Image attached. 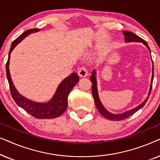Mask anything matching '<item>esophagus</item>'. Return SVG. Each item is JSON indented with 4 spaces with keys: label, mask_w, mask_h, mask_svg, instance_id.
<instances>
[{
    "label": "esophagus",
    "mask_w": 160,
    "mask_h": 160,
    "mask_svg": "<svg viewBox=\"0 0 160 160\" xmlns=\"http://www.w3.org/2000/svg\"><path fill=\"white\" fill-rule=\"evenodd\" d=\"M87 73H88V72H87V70L86 68L84 67L80 68L78 71V74L80 77H85V76H87Z\"/></svg>",
    "instance_id": "esophagus-1"
}]
</instances>
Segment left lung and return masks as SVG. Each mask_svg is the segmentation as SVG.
<instances>
[{
    "label": "left lung",
    "instance_id": "left-lung-1",
    "mask_svg": "<svg viewBox=\"0 0 160 160\" xmlns=\"http://www.w3.org/2000/svg\"><path fill=\"white\" fill-rule=\"evenodd\" d=\"M122 32H123V34L124 36V41H125L126 43H129V42L142 43L143 45H145L146 47H147V49H148V51H149L150 54H151L149 47H148V43H146V41L143 40L141 38H140L139 36H138L137 35H135V33H133V32H129V31H126V30H123ZM152 63H153V61H152ZM96 74H97V73H96V71L95 70H93L92 72V75L90 76V80H91L92 83V93L94 100H95L96 108H98V110L100 112V114H101L102 117H104L105 118H106V119H109V120H112V121H120V120L125 119H127V118H128L129 117H130L131 115L134 114L135 112H137L139 109H141L142 107H143L144 105L146 104V101H147L148 99V97H149V95L151 94V91H152V82H153V78H154V65L152 66V81H151L150 88H149V92H148V97L146 98V100H144L143 102H141V104L135 107V108L130 109V110L127 111H125V112H123L122 113H113L111 112H109V111L103 106V105L102 104V102L100 100L99 95H98V87H97L98 83H97V78H96Z\"/></svg>",
    "mask_w": 160,
    "mask_h": 160
}]
</instances>
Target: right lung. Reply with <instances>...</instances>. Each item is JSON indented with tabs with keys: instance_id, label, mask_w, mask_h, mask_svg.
Wrapping results in <instances>:
<instances>
[{
	"instance_id": "1",
	"label": "right lung",
	"mask_w": 160,
	"mask_h": 160,
	"mask_svg": "<svg viewBox=\"0 0 160 160\" xmlns=\"http://www.w3.org/2000/svg\"><path fill=\"white\" fill-rule=\"evenodd\" d=\"M40 29L33 28L26 30L20 35L16 40H14L11 46L9 53H8V61L6 62V76L9 84L11 95L16 103L24 110L29 113L32 117L37 119H54L62 115L65 112L68 107V96L74 86L79 81L78 74L76 73H71L63 79L57 88V90L52 98V99L46 102H39L32 101L24 97L17 91L14 83L12 82L9 71V60L11 53L17 45L21 42L28 35L40 31Z\"/></svg>"
}]
</instances>
